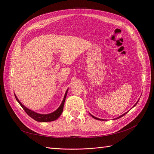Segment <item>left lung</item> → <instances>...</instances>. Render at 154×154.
I'll list each match as a JSON object with an SVG mask.
<instances>
[{"label": "left lung", "mask_w": 154, "mask_h": 154, "mask_svg": "<svg viewBox=\"0 0 154 154\" xmlns=\"http://www.w3.org/2000/svg\"><path fill=\"white\" fill-rule=\"evenodd\" d=\"M137 103H138V101H137L136 102V104H135V105H134V106H136V105H137ZM134 106H133V107H134ZM127 112H126V113L123 114V115H122V116H119V117H118V118H116V119H119V118H122V116H125V115L126 114H127ZM91 116H92V117L93 118H94V119H98V120H103V119H99V118H96V117H94V116H92V115H91Z\"/></svg>", "instance_id": "1"}]
</instances>
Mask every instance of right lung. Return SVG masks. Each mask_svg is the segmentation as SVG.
<instances>
[{"label": "right lung", "mask_w": 154, "mask_h": 154, "mask_svg": "<svg viewBox=\"0 0 154 154\" xmlns=\"http://www.w3.org/2000/svg\"><path fill=\"white\" fill-rule=\"evenodd\" d=\"M67 91H68V90H67V91L66 92V94H65L63 100L62 102L61 105H60V106L58 108V109L56 110L54 112H53L48 114H38V113H36V112H35L32 111L29 109H27V107L23 105L21 103V102L18 100L15 94V98H16L17 101L18 102V103L20 105V106L22 107V109L25 110L27 114L29 115L31 118H32V119L36 121V122H53V121L57 119L60 117V115L62 114V112H63V109L64 103H65V101H66V98L67 94Z\"/></svg>", "instance_id": "1"}]
</instances>
